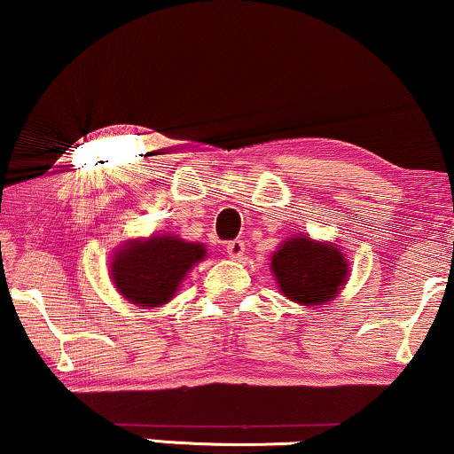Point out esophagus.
Here are the masks:
<instances>
[{
	"instance_id": "obj_1",
	"label": "esophagus",
	"mask_w": 454,
	"mask_h": 454,
	"mask_svg": "<svg viewBox=\"0 0 454 454\" xmlns=\"http://www.w3.org/2000/svg\"><path fill=\"white\" fill-rule=\"evenodd\" d=\"M226 252H228V256H231L232 260H239L243 256V252H245V243L243 241H239V239H234V241H231L226 245Z\"/></svg>"
}]
</instances>
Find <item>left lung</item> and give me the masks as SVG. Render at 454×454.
<instances>
[{"instance_id": "8db88e82", "label": "left lung", "mask_w": 454, "mask_h": 454, "mask_svg": "<svg viewBox=\"0 0 454 454\" xmlns=\"http://www.w3.org/2000/svg\"><path fill=\"white\" fill-rule=\"evenodd\" d=\"M281 294L301 305H325L340 294L348 262L337 245L311 241L305 234L286 239L270 258Z\"/></svg>"}]
</instances>
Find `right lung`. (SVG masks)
Listing matches in <instances>:
<instances>
[{"instance_id": "add662e5", "label": "right lung", "mask_w": 454, "mask_h": 454, "mask_svg": "<svg viewBox=\"0 0 454 454\" xmlns=\"http://www.w3.org/2000/svg\"><path fill=\"white\" fill-rule=\"evenodd\" d=\"M205 256V245L170 234H153L128 241L114 252L111 278L114 288L129 303L160 307L173 299L190 269Z\"/></svg>"}]
</instances>
